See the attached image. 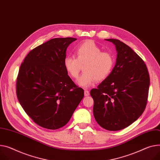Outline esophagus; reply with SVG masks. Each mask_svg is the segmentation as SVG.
Returning <instances> with one entry per match:
<instances>
[{
  "mask_svg": "<svg viewBox=\"0 0 160 160\" xmlns=\"http://www.w3.org/2000/svg\"><path fill=\"white\" fill-rule=\"evenodd\" d=\"M90 95V92L88 90H84V95L85 96H88Z\"/></svg>",
  "mask_w": 160,
  "mask_h": 160,
  "instance_id": "1",
  "label": "esophagus"
}]
</instances>
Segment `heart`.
I'll list each match as a JSON object with an SVG mask.
<instances>
[{
	"label": "heart",
	"instance_id": "1",
	"mask_svg": "<svg viewBox=\"0 0 160 160\" xmlns=\"http://www.w3.org/2000/svg\"><path fill=\"white\" fill-rule=\"evenodd\" d=\"M76 58L67 56L64 58L63 65L68 74L76 79L84 65L82 74L77 80L80 87L88 88L96 81H102L111 73L114 60L108 52L102 51L101 48L92 40L79 45L75 49Z\"/></svg>",
	"mask_w": 160,
	"mask_h": 160
}]
</instances>
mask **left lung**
Wrapping results in <instances>:
<instances>
[{"label": "left lung", "instance_id": "1", "mask_svg": "<svg viewBox=\"0 0 160 160\" xmlns=\"http://www.w3.org/2000/svg\"><path fill=\"white\" fill-rule=\"evenodd\" d=\"M117 52L112 72L90 95L93 115L102 128L109 131L124 129L143 113L148 98L150 78L143 59L128 45L116 39Z\"/></svg>", "mask_w": 160, "mask_h": 160}]
</instances>
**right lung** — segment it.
<instances>
[{
    "label": "right lung",
    "mask_w": 160,
    "mask_h": 160,
    "mask_svg": "<svg viewBox=\"0 0 160 160\" xmlns=\"http://www.w3.org/2000/svg\"><path fill=\"white\" fill-rule=\"evenodd\" d=\"M77 39L57 38L36 47L24 59L17 79V95L25 112L38 126H65L84 97V90L68 76L63 60Z\"/></svg>",
    "instance_id": "1"
}]
</instances>
